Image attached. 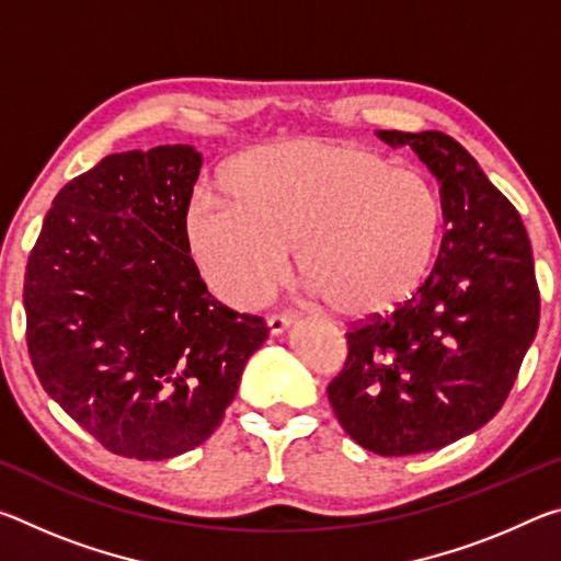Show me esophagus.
Returning <instances> with one entry per match:
<instances>
[{"instance_id": "34e87169", "label": "esophagus", "mask_w": 561, "mask_h": 561, "mask_svg": "<svg viewBox=\"0 0 561 561\" xmlns=\"http://www.w3.org/2000/svg\"><path fill=\"white\" fill-rule=\"evenodd\" d=\"M267 327H270V331H272L274 336L284 334V331H287V329L291 327V317H289V314H272V317L267 319Z\"/></svg>"}]
</instances>
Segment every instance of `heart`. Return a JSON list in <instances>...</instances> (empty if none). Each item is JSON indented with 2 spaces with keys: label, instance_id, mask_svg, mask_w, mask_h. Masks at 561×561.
<instances>
[{
  "label": "heart",
  "instance_id": "obj_1",
  "mask_svg": "<svg viewBox=\"0 0 561 561\" xmlns=\"http://www.w3.org/2000/svg\"><path fill=\"white\" fill-rule=\"evenodd\" d=\"M230 201L195 197L190 252L237 307H254L284 277L297 247L304 282L341 317L403 304L428 277L443 230L440 193L421 170L329 138H294L237 156Z\"/></svg>",
  "mask_w": 561,
  "mask_h": 561
}]
</instances>
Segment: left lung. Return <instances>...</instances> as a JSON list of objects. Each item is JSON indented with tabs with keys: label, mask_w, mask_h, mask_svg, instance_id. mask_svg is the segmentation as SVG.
<instances>
[{
	"label": "left lung",
	"mask_w": 561,
	"mask_h": 561,
	"mask_svg": "<svg viewBox=\"0 0 561 561\" xmlns=\"http://www.w3.org/2000/svg\"><path fill=\"white\" fill-rule=\"evenodd\" d=\"M378 136L413 148L438 178L445 232L421 287L346 331V364L327 393L360 448L398 458L438 450L500 411L537 334L539 287L519 213L458 140Z\"/></svg>",
	"instance_id": "obj_1"
}]
</instances>
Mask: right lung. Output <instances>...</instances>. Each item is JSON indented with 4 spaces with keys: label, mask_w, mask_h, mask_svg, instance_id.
Instances as JSON below:
<instances>
[{
    "label": "right lung",
    "mask_w": 561,
    "mask_h": 561,
    "mask_svg": "<svg viewBox=\"0 0 561 561\" xmlns=\"http://www.w3.org/2000/svg\"><path fill=\"white\" fill-rule=\"evenodd\" d=\"M193 146L113 153L54 197L24 277L26 348L56 403L136 460L205 443L270 329L207 291L185 215Z\"/></svg>",
    "instance_id": "right-lung-1"
}]
</instances>
